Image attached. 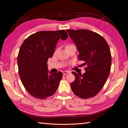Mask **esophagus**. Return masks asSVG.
<instances>
[{"label":"esophagus","instance_id":"1","mask_svg":"<svg viewBox=\"0 0 128 128\" xmlns=\"http://www.w3.org/2000/svg\"><path fill=\"white\" fill-rule=\"evenodd\" d=\"M68 73H69V72H68V71H65V72H62V74H63L64 76H66V74H68Z\"/></svg>","mask_w":128,"mask_h":128}]
</instances>
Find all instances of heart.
Here are the masks:
<instances>
[{"mask_svg":"<svg viewBox=\"0 0 128 128\" xmlns=\"http://www.w3.org/2000/svg\"><path fill=\"white\" fill-rule=\"evenodd\" d=\"M73 46H74V45L72 44H70V43H68V44H66V49H68L69 48H70V47H72Z\"/></svg>","mask_w":128,"mask_h":128,"instance_id":"heart-1","label":"heart"}]
</instances>
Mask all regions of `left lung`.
<instances>
[{"label": "left lung", "mask_w": 128, "mask_h": 128, "mask_svg": "<svg viewBox=\"0 0 128 128\" xmlns=\"http://www.w3.org/2000/svg\"><path fill=\"white\" fill-rule=\"evenodd\" d=\"M66 31L77 47L78 59L87 66L82 75L72 72L75 81L71 83V88L80 98H92L102 90L110 74L112 59L109 46L102 36L89 30Z\"/></svg>", "instance_id": "obj_1"}]
</instances>
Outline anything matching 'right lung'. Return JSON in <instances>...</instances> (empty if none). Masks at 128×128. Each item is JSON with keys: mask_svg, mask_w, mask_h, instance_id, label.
Instances as JSON below:
<instances>
[{"mask_svg": "<svg viewBox=\"0 0 128 128\" xmlns=\"http://www.w3.org/2000/svg\"><path fill=\"white\" fill-rule=\"evenodd\" d=\"M64 30L40 31L24 41L17 56L18 74L26 90L34 98L44 99L57 90L62 72L52 73L47 70V61L53 55L58 41L66 40Z\"/></svg>", "mask_w": 128, "mask_h": 128, "instance_id": "obj_1", "label": "right lung"}]
</instances>
